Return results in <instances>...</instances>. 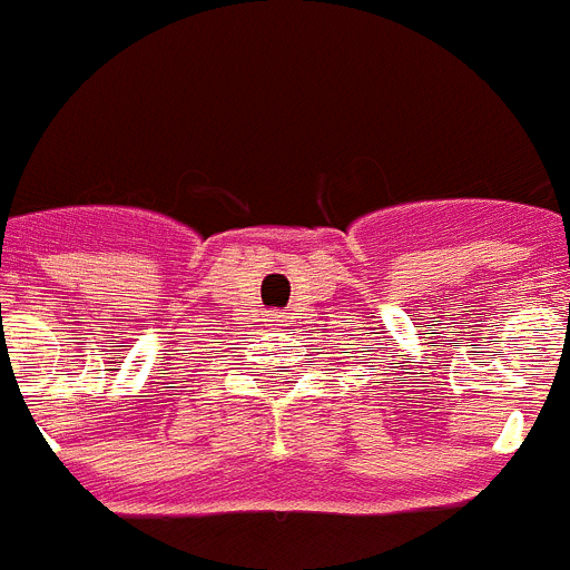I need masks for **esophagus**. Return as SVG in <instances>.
I'll return each instance as SVG.
<instances>
[{"mask_svg":"<svg viewBox=\"0 0 570 570\" xmlns=\"http://www.w3.org/2000/svg\"><path fill=\"white\" fill-rule=\"evenodd\" d=\"M271 322H282V320H279V316H274V320H271Z\"/></svg>","mask_w":570,"mask_h":570,"instance_id":"1","label":"esophagus"}]
</instances>
